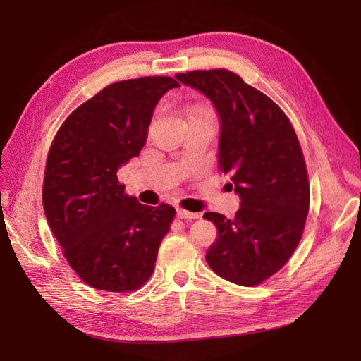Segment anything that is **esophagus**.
<instances>
[{
	"instance_id": "esophagus-1",
	"label": "esophagus",
	"mask_w": 361,
	"mask_h": 361,
	"mask_svg": "<svg viewBox=\"0 0 361 361\" xmlns=\"http://www.w3.org/2000/svg\"><path fill=\"white\" fill-rule=\"evenodd\" d=\"M177 216L181 218V219H196V218H199L200 215H199V214H193V212H188V211L181 209V207H178V209H177Z\"/></svg>"
}]
</instances>
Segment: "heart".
Segmentation results:
<instances>
[{
    "label": "heart",
    "instance_id": "obj_1",
    "mask_svg": "<svg viewBox=\"0 0 361 361\" xmlns=\"http://www.w3.org/2000/svg\"><path fill=\"white\" fill-rule=\"evenodd\" d=\"M197 111H203V109H197Z\"/></svg>",
    "mask_w": 361,
    "mask_h": 361
}]
</instances>
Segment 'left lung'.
<instances>
[{
    "label": "left lung",
    "instance_id": "obj_1",
    "mask_svg": "<svg viewBox=\"0 0 361 361\" xmlns=\"http://www.w3.org/2000/svg\"><path fill=\"white\" fill-rule=\"evenodd\" d=\"M214 104L219 117L218 168L240 196L234 219L206 212L218 230L206 262L221 278L253 287L276 274L300 243L310 187L295 131L282 109L225 68L176 74Z\"/></svg>",
    "mask_w": 361,
    "mask_h": 361
}]
</instances>
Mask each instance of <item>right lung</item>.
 <instances>
[{"label": "right lung", "instance_id": "1", "mask_svg": "<svg viewBox=\"0 0 361 361\" xmlns=\"http://www.w3.org/2000/svg\"><path fill=\"white\" fill-rule=\"evenodd\" d=\"M178 86L165 75L112 83L70 114L49 147L45 216L71 269L93 288L137 290L155 269L176 209L139 203L117 173L140 154L157 104Z\"/></svg>", "mask_w": 361, "mask_h": 361}]
</instances>
